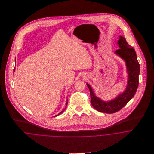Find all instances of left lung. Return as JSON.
Here are the masks:
<instances>
[{
  "instance_id": "obj_1",
  "label": "left lung",
  "mask_w": 154,
  "mask_h": 154,
  "mask_svg": "<svg viewBox=\"0 0 154 154\" xmlns=\"http://www.w3.org/2000/svg\"><path fill=\"white\" fill-rule=\"evenodd\" d=\"M117 44L120 48L114 53L126 63L128 73L127 86L125 91L111 100L103 101L97 97L92 87L87 84L91 95V103L95 110L107 114H112L121 110L134 97L139 85L140 65L137 61L136 51L127 43L125 37L120 35Z\"/></svg>"
}]
</instances>
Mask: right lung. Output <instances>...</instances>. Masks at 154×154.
<instances>
[{
  "mask_svg": "<svg viewBox=\"0 0 154 154\" xmlns=\"http://www.w3.org/2000/svg\"><path fill=\"white\" fill-rule=\"evenodd\" d=\"M15 59H16V58H15ZM15 61H16V60H15ZM15 68H14V72H15ZM67 102H66V106H67ZM66 108H65V109H64V110H63V111H61V112H60V113H59V114H57V115H56V116H54V117H56V116H58V115H59V114H61V113H62V112H63V111H65V109H66Z\"/></svg>",
  "mask_w": 154,
  "mask_h": 154,
  "instance_id": "1",
  "label": "right lung"
}]
</instances>
